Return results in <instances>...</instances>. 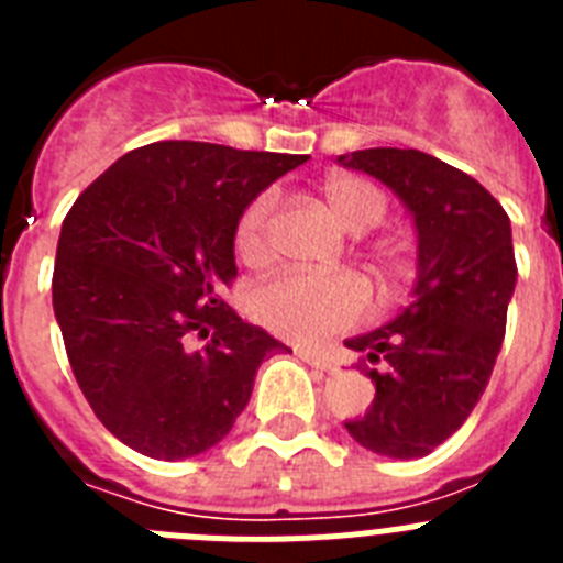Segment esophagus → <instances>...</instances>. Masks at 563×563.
Returning a JSON list of instances; mask_svg holds the SVG:
<instances>
[{"label": "esophagus", "instance_id": "1", "mask_svg": "<svg viewBox=\"0 0 563 563\" xmlns=\"http://www.w3.org/2000/svg\"><path fill=\"white\" fill-rule=\"evenodd\" d=\"M296 355L301 357V361L312 363V366H318V369H327V372H335L338 363L335 357L327 355V352H316V350H307V346H296Z\"/></svg>", "mask_w": 563, "mask_h": 563}]
</instances>
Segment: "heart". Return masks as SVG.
I'll return each instance as SVG.
<instances>
[{
  "instance_id": "1",
  "label": "heart",
  "mask_w": 563,
  "mask_h": 563,
  "mask_svg": "<svg viewBox=\"0 0 563 563\" xmlns=\"http://www.w3.org/2000/svg\"><path fill=\"white\" fill-rule=\"evenodd\" d=\"M324 202L346 231L366 233L380 225L389 213V194L366 177L338 174L321 186ZM271 191H262L245 206L236 222L233 245L242 262L262 265L271 256L273 231ZM372 273L386 296H395L411 276V256L402 242H383L372 253ZM369 312V290L352 273L312 276V273H282L253 292V316L271 332L287 341L318 343L350 330Z\"/></svg>"
}]
</instances>
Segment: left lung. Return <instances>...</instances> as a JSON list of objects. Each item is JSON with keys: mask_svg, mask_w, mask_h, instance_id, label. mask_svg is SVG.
<instances>
[{"mask_svg": "<svg viewBox=\"0 0 563 563\" xmlns=\"http://www.w3.org/2000/svg\"><path fill=\"white\" fill-rule=\"evenodd\" d=\"M338 163L386 183L417 225L415 301L346 341L375 383L346 431L375 454L417 460L460 429L490 380L516 287L510 220L471 174L417 148H363Z\"/></svg>", "mask_w": 563, "mask_h": 563, "instance_id": "obj_1", "label": "left lung"}]
</instances>
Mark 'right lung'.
<instances>
[{"mask_svg": "<svg viewBox=\"0 0 563 563\" xmlns=\"http://www.w3.org/2000/svg\"><path fill=\"white\" fill-rule=\"evenodd\" d=\"M305 161L148 143L64 217L53 271L64 350L98 420L137 454L174 462L217 445L245 411L262 361L287 352L220 290L236 278L245 206Z\"/></svg>", "mask_w": 563, "mask_h": 563, "instance_id": "right-lung-1", "label": "right lung"}]
</instances>
